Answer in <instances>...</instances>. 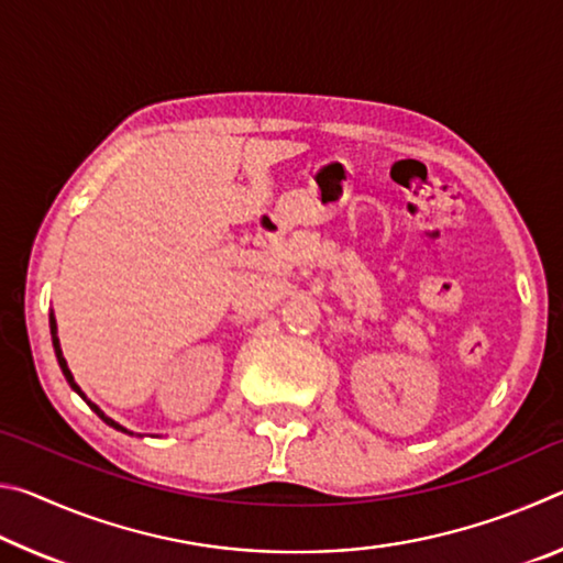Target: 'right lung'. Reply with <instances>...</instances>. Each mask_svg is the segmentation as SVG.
I'll list each match as a JSON object with an SVG mask.
<instances>
[{
  "mask_svg": "<svg viewBox=\"0 0 563 563\" xmlns=\"http://www.w3.org/2000/svg\"><path fill=\"white\" fill-rule=\"evenodd\" d=\"M49 328H52V342H54L56 360H59V367H62V373H64V377H66V383H69V385H71V389H76V393H79V395L84 397V393H81V389H79V385L74 383V377H71V373H69V367H66V360H64V355H62V347H59V338H56V322H54V318H49ZM84 399H87V397H84ZM89 405H91V402H89ZM91 409H93V412H97V415L103 419V422L111 424L113 430H121V432H126V430H123L121 424H117V422H113V419H109L107 415H103L97 405H91Z\"/></svg>",
  "mask_w": 563,
  "mask_h": 563,
  "instance_id": "1",
  "label": "right lung"
}]
</instances>
